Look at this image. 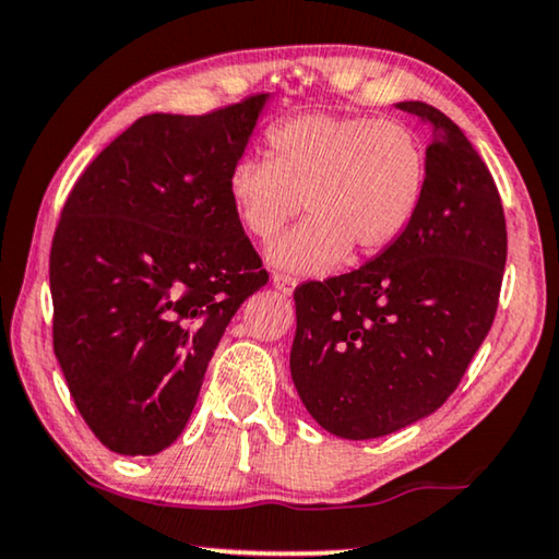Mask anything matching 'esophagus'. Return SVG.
Returning a JSON list of instances; mask_svg holds the SVG:
<instances>
[{
  "label": "esophagus",
  "instance_id": "obj_1",
  "mask_svg": "<svg viewBox=\"0 0 559 559\" xmlns=\"http://www.w3.org/2000/svg\"><path fill=\"white\" fill-rule=\"evenodd\" d=\"M273 288L281 290L283 296H290L296 288V278L286 276V273H273Z\"/></svg>",
  "mask_w": 559,
  "mask_h": 559
}]
</instances>
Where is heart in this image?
Listing matches in <instances>:
<instances>
[{"label": "heart", "instance_id": "1", "mask_svg": "<svg viewBox=\"0 0 559 559\" xmlns=\"http://www.w3.org/2000/svg\"><path fill=\"white\" fill-rule=\"evenodd\" d=\"M269 162H235L227 200L250 238L269 246L290 219L304 225L271 250V263L326 273L352 250L372 258L390 250L418 215L426 192V148L395 119L298 114L269 131Z\"/></svg>", "mask_w": 559, "mask_h": 559}]
</instances>
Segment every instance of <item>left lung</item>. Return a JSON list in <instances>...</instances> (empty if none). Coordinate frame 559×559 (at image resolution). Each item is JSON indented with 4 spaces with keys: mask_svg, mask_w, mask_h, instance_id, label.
<instances>
[{
    "mask_svg": "<svg viewBox=\"0 0 559 559\" xmlns=\"http://www.w3.org/2000/svg\"><path fill=\"white\" fill-rule=\"evenodd\" d=\"M426 192L395 246L361 269L294 290L290 377L311 418L347 440L413 426L451 397L497 317L504 207L459 126L423 100Z\"/></svg>",
    "mask_w": 559,
    "mask_h": 559,
    "instance_id": "obj_1",
    "label": "left lung"
}]
</instances>
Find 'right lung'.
Wrapping results in <instances>:
<instances>
[{"label":"right lung","instance_id":"1","mask_svg":"<svg viewBox=\"0 0 559 559\" xmlns=\"http://www.w3.org/2000/svg\"><path fill=\"white\" fill-rule=\"evenodd\" d=\"M269 98L144 116L68 194L50 250L52 347L108 451L175 443L235 311L269 283L227 200Z\"/></svg>","mask_w":559,"mask_h":559}]
</instances>
